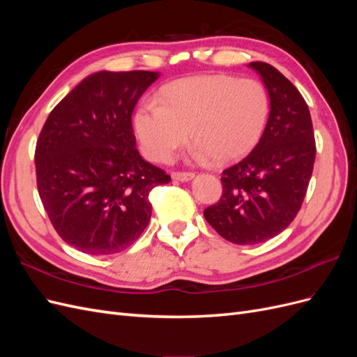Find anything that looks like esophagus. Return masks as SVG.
<instances>
[{
  "instance_id": "1",
  "label": "esophagus",
  "mask_w": 357,
  "mask_h": 357,
  "mask_svg": "<svg viewBox=\"0 0 357 357\" xmlns=\"http://www.w3.org/2000/svg\"><path fill=\"white\" fill-rule=\"evenodd\" d=\"M171 177L172 180H177V181H189L195 177V174H193V172H172Z\"/></svg>"
}]
</instances>
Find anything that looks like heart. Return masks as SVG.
I'll return each instance as SVG.
<instances>
[{
    "mask_svg": "<svg viewBox=\"0 0 357 357\" xmlns=\"http://www.w3.org/2000/svg\"><path fill=\"white\" fill-rule=\"evenodd\" d=\"M268 113V93L259 82L199 75L165 86L158 104L139 105L134 129L144 155L155 162L169 160L188 132L197 159L229 162L256 146Z\"/></svg>",
    "mask_w": 357,
    "mask_h": 357,
    "instance_id": "heart-1",
    "label": "heart"
}]
</instances>
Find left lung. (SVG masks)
<instances>
[{
  "label": "left lung",
  "mask_w": 357,
  "mask_h": 357,
  "mask_svg": "<svg viewBox=\"0 0 357 357\" xmlns=\"http://www.w3.org/2000/svg\"><path fill=\"white\" fill-rule=\"evenodd\" d=\"M269 96V116L256 147L223 171V195L204 218L234 244H259L284 231L305 198L316 159L308 105L284 75L250 62Z\"/></svg>",
  "instance_id": "obj_1"
}]
</instances>
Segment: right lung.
Instances as JSON below:
<instances>
[{
    "label": "right lung",
    "mask_w": 357,
    "mask_h": 357,
    "mask_svg": "<svg viewBox=\"0 0 357 357\" xmlns=\"http://www.w3.org/2000/svg\"><path fill=\"white\" fill-rule=\"evenodd\" d=\"M153 71L88 75L53 109L36 147L37 188L61 238L107 256L125 250L152 215L149 193L171 177L142 158L131 116Z\"/></svg>",
    "instance_id": "right-lung-1"
}]
</instances>
